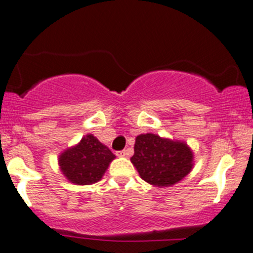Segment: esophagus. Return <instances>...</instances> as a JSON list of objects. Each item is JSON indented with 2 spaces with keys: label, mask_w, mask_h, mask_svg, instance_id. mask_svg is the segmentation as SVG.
I'll list each match as a JSON object with an SVG mask.
<instances>
[{
  "label": "esophagus",
  "mask_w": 253,
  "mask_h": 253,
  "mask_svg": "<svg viewBox=\"0 0 253 253\" xmlns=\"http://www.w3.org/2000/svg\"><path fill=\"white\" fill-rule=\"evenodd\" d=\"M127 150H122V151H118L116 152V156L118 157H125V156H127Z\"/></svg>",
  "instance_id": "esophagus-1"
}]
</instances>
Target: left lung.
<instances>
[{
  "instance_id": "obj_1",
  "label": "left lung",
  "mask_w": 253,
  "mask_h": 253,
  "mask_svg": "<svg viewBox=\"0 0 253 253\" xmlns=\"http://www.w3.org/2000/svg\"><path fill=\"white\" fill-rule=\"evenodd\" d=\"M192 149L182 140L169 139L154 133L135 138L132 165L148 184L169 187L181 181L194 166Z\"/></svg>"
}]
</instances>
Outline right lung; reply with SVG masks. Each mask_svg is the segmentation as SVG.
Here are the masks:
<instances>
[{"mask_svg": "<svg viewBox=\"0 0 253 253\" xmlns=\"http://www.w3.org/2000/svg\"><path fill=\"white\" fill-rule=\"evenodd\" d=\"M115 155L93 134H86L76 145L59 156L62 174L74 185H92L99 181Z\"/></svg>", "mask_w": 253, "mask_h": 253, "instance_id": "right-lung-1", "label": "right lung"}]
</instances>
